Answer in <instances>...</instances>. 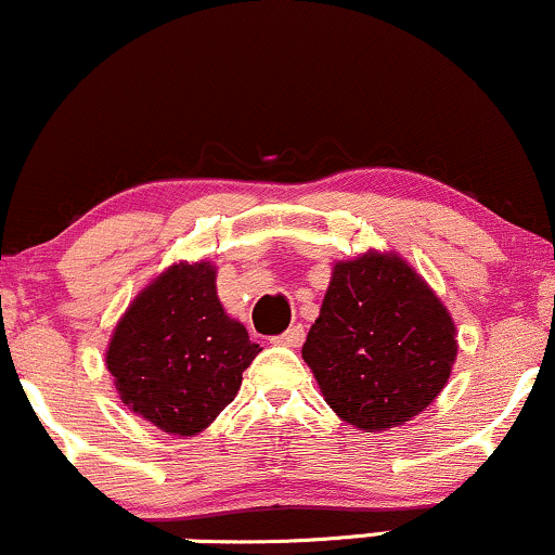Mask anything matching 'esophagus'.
Instances as JSON below:
<instances>
[{"instance_id":"1","label":"esophagus","mask_w":555,"mask_h":555,"mask_svg":"<svg viewBox=\"0 0 555 555\" xmlns=\"http://www.w3.org/2000/svg\"><path fill=\"white\" fill-rule=\"evenodd\" d=\"M304 337H306V332H304L301 324H293V327L285 330L283 335H275V337H272V343L285 345V348H298V345L304 343Z\"/></svg>"}]
</instances>
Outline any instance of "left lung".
<instances>
[{
  "label": "left lung",
  "mask_w": 555,
  "mask_h": 555,
  "mask_svg": "<svg viewBox=\"0 0 555 555\" xmlns=\"http://www.w3.org/2000/svg\"><path fill=\"white\" fill-rule=\"evenodd\" d=\"M452 317L400 257L337 262L304 343L327 405L361 431H387L444 389L457 356Z\"/></svg>",
  "instance_id": "obj_1"
}]
</instances>
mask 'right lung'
Segmentation results:
<instances>
[{
    "label": "right lung",
    "instance_id": "right-lung-1",
    "mask_svg": "<svg viewBox=\"0 0 555 555\" xmlns=\"http://www.w3.org/2000/svg\"><path fill=\"white\" fill-rule=\"evenodd\" d=\"M259 345L223 311L210 262L173 264L147 285L111 337L106 366L121 402L173 436L231 405Z\"/></svg>",
    "mask_w": 555,
    "mask_h": 555
}]
</instances>
